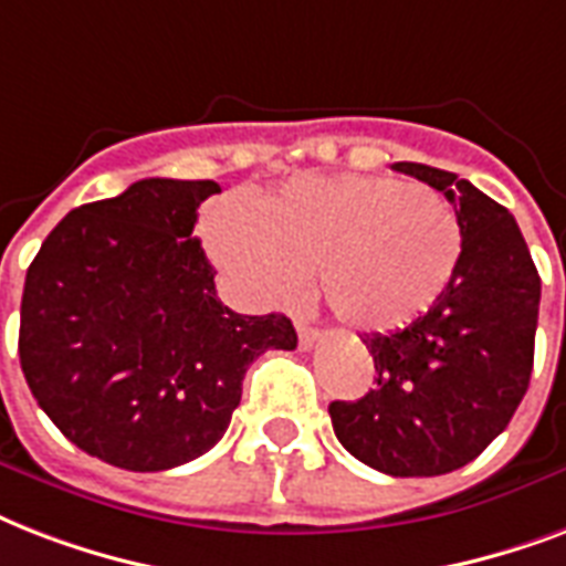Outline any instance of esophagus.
<instances>
[{"instance_id":"esophagus-1","label":"esophagus","mask_w":566,"mask_h":566,"mask_svg":"<svg viewBox=\"0 0 566 566\" xmlns=\"http://www.w3.org/2000/svg\"><path fill=\"white\" fill-rule=\"evenodd\" d=\"M295 331H297V339H301V348H313L315 339H318V331H315L313 324L304 322V318H297Z\"/></svg>"}]
</instances>
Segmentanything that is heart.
I'll return each mask as SVG.
<instances>
[{"label": "heart", "instance_id": "b5f03b06", "mask_svg": "<svg viewBox=\"0 0 566 566\" xmlns=\"http://www.w3.org/2000/svg\"><path fill=\"white\" fill-rule=\"evenodd\" d=\"M214 260L260 304H292L318 274L343 324L389 333L428 313L463 253L458 214L401 179L301 177L244 212L218 203L206 218Z\"/></svg>", "mask_w": 566, "mask_h": 566}]
</instances>
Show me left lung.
<instances>
[{
	"label": "left lung",
	"mask_w": 566,
	"mask_h": 566,
	"mask_svg": "<svg viewBox=\"0 0 566 566\" xmlns=\"http://www.w3.org/2000/svg\"><path fill=\"white\" fill-rule=\"evenodd\" d=\"M454 203L463 253L437 304L401 331L363 336L378 387L333 401L336 440L396 479L475 461L523 401L534 366L541 277L514 214L458 174L398 161Z\"/></svg>",
	"instance_id": "obj_1"
}]
</instances>
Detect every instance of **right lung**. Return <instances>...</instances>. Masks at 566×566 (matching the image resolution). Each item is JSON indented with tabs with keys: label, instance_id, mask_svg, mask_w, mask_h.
Instances as JSON below:
<instances>
[{
	"label": "right lung",
	"instance_id": "obj_1",
	"mask_svg": "<svg viewBox=\"0 0 566 566\" xmlns=\"http://www.w3.org/2000/svg\"><path fill=\"white\" fill-rule=\"evenodd\" d=\"M212 179H138L64 214L25 271L20 366L55 428L91 458L174 470L221 440L244 371L292 352L283 313L239 315L195 239Z\"/></svg>",
	"mask_w": 566,
	"mask_h": 566
}]
</instances>
